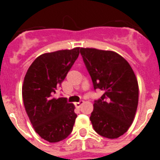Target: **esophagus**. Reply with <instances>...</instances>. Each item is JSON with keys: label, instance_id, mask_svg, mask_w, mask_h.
<instances>
[{"label": "esophagus", "instance_id": "esophagus-1", "mask_svg": "<svg viewBox=\"0 0 160 160\" xmlns=\"http://www.w3.org/2000/svg\"><path fill=\"white\" fill-rule=\"evenodd\" d=\"M83 104H84V101L80 100V101H79V102H76V103H75V106L78 108H80Z\"/></svg>", "mask_w": 160, "mask_h": 160}]
</instances>
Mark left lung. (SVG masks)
<instances>
[{
    "label": "left lung",
    "mask_w": 160,
    "mask_h": 160,
    "mask_svg": "<svg viewBox=\"0 0 160 160\" xmlns=\"http://www.w3.org/2000/svg\"><path fill=\"white\" fill-rule=\"evenodd\" d=\"M80 54L94 90L104 94L94 101L90 120L103 137L116 139L126 133L137 110L139 88L134 71L118 53L81 48Z\"/></svg>",
    "instance_id": "1"
}]
</instances>
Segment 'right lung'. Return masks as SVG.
I'll return each mask as SVG.
<instances>
[{"mask_svg":"<svg viewBox=\"0 0 160 160\" xmlns=\"http://www.w3.org/2000/svg\"><path fill=\"white\" fill-rule=\"evenodd\" d=\"M80 48L45 53L32 63L22 87L26 111L34 129L54 143L66 139L77 118L74 105L54 95L79 56Z\"/></svg>","mask_w":160,"mask_h":160,"instance_id":"add662e5","label":"right lung"}]
</instances>
